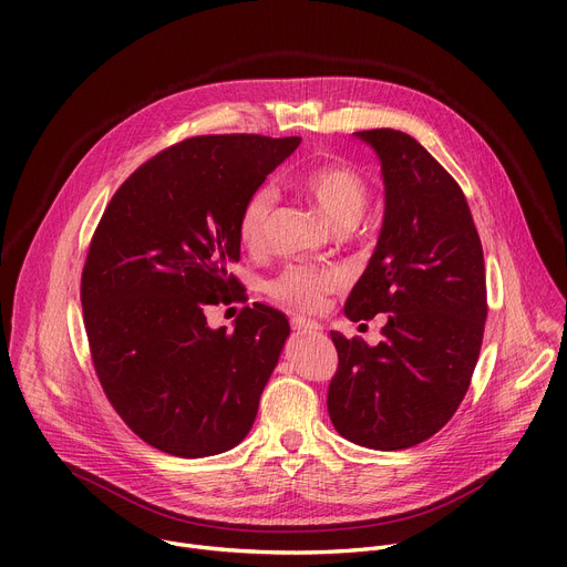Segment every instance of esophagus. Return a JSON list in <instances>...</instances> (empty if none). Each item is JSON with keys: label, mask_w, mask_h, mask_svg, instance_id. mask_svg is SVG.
Wrapping results in <instances>:
<instances>
[{"label": "esophagus", "mask_w": 567, "mask_h": 567, "mask_svg": "<svg viewBox=\"0 0 567 567\" xmlns=\"http://www.w3.org/2000/svg\"><path fill=\"white\" fill-rule=\"evenodd\" d=\"M291 326H293V331H299V333H319L321 331V323L303 319V317H293Z\"/></svg>", "instance_id": "obj_1"}]
</instances>
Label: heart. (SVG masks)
I'll return each mask as SVG.
<instances>
[{
    "instance_id": "1",
    "label": "heart",
    "mask_w": 567,
    "mask_h": 567,
    "mask_svg": "<svg viewBox=\"0 0 567 567\" xmlns=\"http://www.w3.org/2000/svg\"><path fill=\"white\" fill-rule=\"evenodd\" d=\"M299 188L315 199L319 212L338 229L353 227L365 214L370 204V186L365 176L344 163H326L310 167L296 176ZM276 204V193L268 186H259L246 199L238 216V236L246 248L261 250L266 244L268 220ZM342 285V276L336 268H321L310 264H291L268 282V293L276 301L299 312H317L323 299Z\"/></svg>"
}]
</instances>
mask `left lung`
Wrapping results in <instances>:
<instances>
[{
    "label": "left lung",
    "mask_w": 567,
    "mask_h": 567,
    "mask_svg": "<svg viewBox=\"0 0 567 567\" xmlns=\"http://www.w3.org/2000/svg\"><path fill=\"white\" fill-rule=\"evenodd\" d=\"M355 137L381 161L385 212L344 315L389 321L377 347L331 331L338 372L326 404L344 439L402 451L436 434L468 391L487 319L485 259L462 188L423 144L393 128Z\"/></svg>",
    "instance_id": "8db88e82"
}]
</instances>
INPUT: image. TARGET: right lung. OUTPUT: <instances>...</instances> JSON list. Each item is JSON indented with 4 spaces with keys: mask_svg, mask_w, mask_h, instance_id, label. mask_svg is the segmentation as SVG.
Masks as SVG:
<instances>
[{
    "mask_svg": "<svg viewBox=\"0 0 567 567\" xmlns=\"http://www.w3.org/2000/svg\"><path fill=\"white\" fill-rule=\"evenodd\" d=\"M301 137L199 135L140 165L110 199L82 271L94 370L122 421L174 457L218 455L250 432L289 336L287 317L244 308L234 331L204 308L241 282L238 216Z\"/></svg>",
    "mask_w": 567,
    "mask_h": 567,
    "instance_id": "add662e5",
    "label": "right lung"
}]
</instances>
